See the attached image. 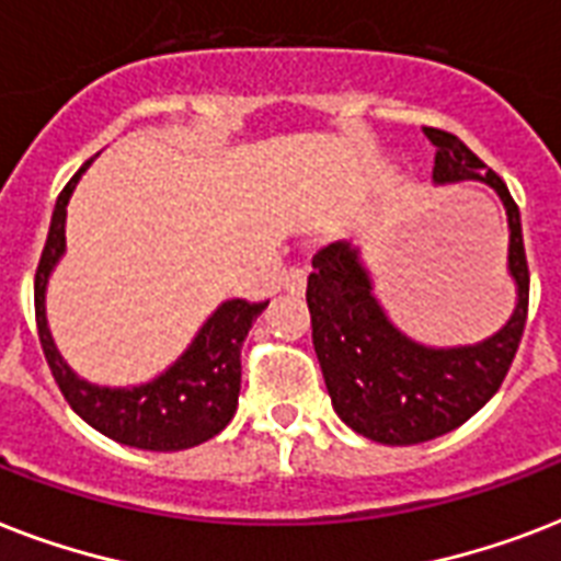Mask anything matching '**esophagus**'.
<instances>
[{"label": "esophagus", "mask_w": 561, "mask_h": 561, "mask_svg": "<svg viewBox=\"0 0 561 561\" xmlns=\"http://www.w3.org/2000/svg\"><path fill=\"white\" fill-rule=\"evenodd\" d=\"M306 279L308 273L302 271V267H290V271L282 276V288L288 290V294H302V290H306Z\"/></svg>", "instance_id": "1"}]
</instances>
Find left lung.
<instances>
[{
  "instance_id": "8db88e82",
  "label": "left lung",
  "mask_w": 561,
  "mask_h": 561,
  "mask_svg": "<svg viewBox=\"0 0 561 561\" xmlns=\"http://www.w3.org/2000/svg\"><path fill=\"white\" fill-rule=\"evenodd\" d=\"M425 136L436 148V186L478 180L504 203L506 271L515 285V308L483 341L427 346L401 332L383 311L358 247L334 241L314 255L306 299L325 390L334 413L355 434L381 445L427 443L474 416L510 373L527 323L530 271L513 194L454 134L425 127Z\"/></svg>"
}]
</instances>
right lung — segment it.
Returning a JSON list of instances; mask_svg holds the SVG:
<instances>
[{
    "instance_id": "right-lung-1",
    "label": "right lung",
    "mask_w": 561,
    "mask_h": 561,
    "mask_svg": "<svg viewBox=\"0 0 561 561\" xmlns=\"http://www.w3.org/2000/svg\"><path fill=\"white\" fill-rule=\"evenodd\" d=\"M90 162H83V169L57 197L34 276V311L48 367L69 408L99 434L142 451L194 448L220 434L229 419L236 416L241 392V343L267 302H220L201 325V332L194 334L186 352L151 381L136 387H101L81 378L57 352L55 337L48 332L46 290L51 271L66 253V206Z\"/></svg>"
}]
</instances>
